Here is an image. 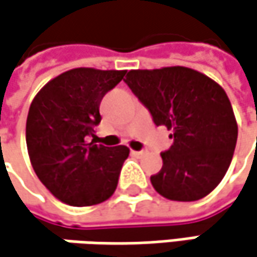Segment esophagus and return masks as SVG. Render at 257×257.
Returning a JSON list of instances; mask_svg holds the SVG:
<instances>
[{
  "label": "esophagus",
  "instance_id": "34e87169",
  "mask_svg": "<svg viewBox=\"0 0 257 257\" xmlns=\"http://www.w3.org/2000/svg\"><path fill=\"white\" fill-rule=\"evenodd\" d=\"M132 154L134 156H137V157H143L147 154V150H141V151H132Z\"/></svg>",
  "mask_w": 257,
  "mask_h": 257
}]
</instances>
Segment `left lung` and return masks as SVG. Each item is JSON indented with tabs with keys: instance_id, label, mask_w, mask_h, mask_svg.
<instances>
[{
	"instance_id": "left-lung-1",
	"label": "left lung",
	"mask_w": 257,
	"mask_h": 257,
	"mask_svg": "<svg viewBox=\"0 0 257 257\" xmlns=\"http://www.w3.org/2000/svg\"><path fill=\"white\" fill-rule=\"evenodd\" d=\"M157 126L172 129L173 145L151 176L161 196L190 202L218 186L233 159L237 122L222 87L186 67L134 69L123 80Z\"/></svg>"
}]
</instances>
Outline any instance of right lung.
<instances>
[{
  "label": "right lung",
  "instance_id": "obj_1",
  "mask_svg": "<svg viewBox=\"0 0 257 257\" xmlns=\"http://www.w3.org/2000/svg\"><path fill=\"white\" fill-rule=\"evenodd\" d=\"M125 74L69 69L46 84L30 104L26 143L33 170L53 196L65 204H100L116 190L129 150L88 140L101 120V98Z\"/></svg>",
  "mask_w": 257,
  "mask_h": 257
}]
</instances>
